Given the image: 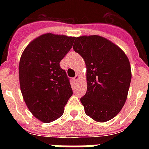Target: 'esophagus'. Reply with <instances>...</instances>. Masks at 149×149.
<instances>
[{"mask_svg":"<svg viewBox=\"0 0 149 149\" xmlns=\"http://www.w3.org/2000/svg\"><path fill=\"white\" fill-rule=\"evenodd\" d=\"M79 80H80V76L77 74L76 75V77L73 78V81H74L75 82H77V81H79Z\"/></svg>","mask_w":149,"mask_h":149,"instance_id":"1","label":"esophagus"}]
</instances>
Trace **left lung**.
<instances>
[{"mask_svg":"<svg viewBox=\"0 0 149 149\" xmlns=\"http://www.w3.org/2000/svg\"><path fill=\"white\" fill-rule=\"evenodd\" d=\"M73 49L84 59L87 69V92L81 98L85 114L95 121L110 120L127 100L132 79L128 56L98 35L75 37Z\"/></svg>","mask_w":149,"mask_h":149,"instance_id":"1","label":"left lung"}]
</instances>
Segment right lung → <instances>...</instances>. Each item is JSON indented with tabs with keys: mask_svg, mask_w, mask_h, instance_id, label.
<instances>
[{
	"mask_svg": "<svg viewBox=\"0 0 149 149\" xmlns=\"http://www.w3.org/2000/svg\"><path fill=\"white\" fill-rule=\"evenodd\" d=\"M75 37L45 33L33 40L21 54L19 81L28 109L44 123L61 116L72 95L60 62L72 49Z\"/></svg>",
	"mask_w": 149,
	"mask_h": 149,
	"instance_id": "obj_1",
	"label": "right lung"
}]
</instances>
